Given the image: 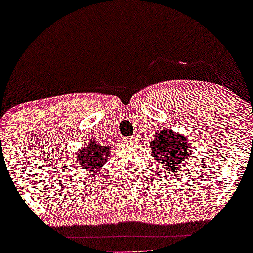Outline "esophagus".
I'll return each instance as SVG.
<instances>
[{"mask_svg":"<svg viewBox=\"0 0 253 253\" xmlns=\"http://www.w3.org/2000/svg\"><path fill=\"white\" fill-rule=\"evenodd\" d=\"M134 139H136V138H134L133 136L126 137V138H124V141H126V143H131V141H134Z\"/></svg>","mask_w":253,"mask_h":253,"instance_id":"34e87169","label":"esophagus"}]
</instances>
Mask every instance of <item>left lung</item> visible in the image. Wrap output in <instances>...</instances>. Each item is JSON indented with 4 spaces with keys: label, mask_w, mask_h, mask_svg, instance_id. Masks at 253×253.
<instances>
[{
    "label": "left lung",
    "mask_w": 253,
    "mask_h": 253,
    "mask_svg": "<svg viewBox=\"0 0 253 253\" xmlns=\"http://www.w3.org/2000/svg\"><path fill=\"white\" fill-rule=\"evenodd\" d=\"M152 157L165 165L166 170L176 171L191 157V146L184 136L174 133L170 129L158 131L151 143Z\"/></svg>",
    "instance_id": "left-lung-1"
}]
</instances>
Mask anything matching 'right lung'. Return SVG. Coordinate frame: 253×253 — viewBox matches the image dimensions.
Wrapping results in <instances>:
<instances>
[{"mask_svg": "<svg viewBox=\"0 0 253 253\" xmlns=\"http://www.w3.org/2000/svg\"><path fill=\"white\" fill-rule=\"evenodd\" d=\"M110 154L108 147L100 146L98 144H88L87 147L81 148L77 154V160L83 168L87 171H94L101 168L107 161V157Z\"/></svg>", "mask_w": 253, "mask_h": 253, "instance_id": "right-lung-1", "label": "right lung"}]
</instances>
